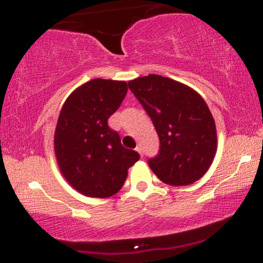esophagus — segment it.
I'll list each match as a JSON object with an SVG mask.
<instances>
[{
  "instance_id": "1",
  "label": "esophagus",
  "mask_w": 263,
  "mask_h": 263,
  "mask_svg": "<svg viewBox=\"0 0 263 263\" xmlns=\"http://www.w3.org/2000/svg\"><path fill=\"white\" fill-rule=\"evenodd\" d=\"M136 151H137V152L140 153V156H141V157H143V149H142V147H141V146H137V147H136Z\"/></svg>"
}]
</instances>
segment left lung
I'll use <instances>...</instances> for the list:
<instances>
[{
  "label": "left lung",
  "mask_w": 263,
  "mask_h": 263,
  "mask_svg": "<svg viewBox=\"0 0 263 263\" xmlns=\"http://www.w3.org/2000/svg\"><path fill=\"white\" fill-rule=\"evenodd\" d=\"M128 87L152 120L159 153L148 165L163 183L189 185L206 173L218 148L214 117L192 87L151 74L128 81Z\"/></svg>",
  "instance_id": "1"
}]
</instances>
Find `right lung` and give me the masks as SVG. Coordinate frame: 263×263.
I'll return each instance as SVG.
<instances>
[{"mask_svg": "<svg viewBox=\"0 0 263 263\" xmlns=\"http://www.w3.org/2000/svg\"><path fill=\"white\" fill-rule=\"evenodd\" d=\"M126 93V81L92 79L69 95L59 114L54 134L57 163L66 182L85 197H112L140 159L107 125Z\"/></svg>", "mask_w": 263, "mask_h": 263, "instance_id": "1", "label": "right lung"}]
</instances>
